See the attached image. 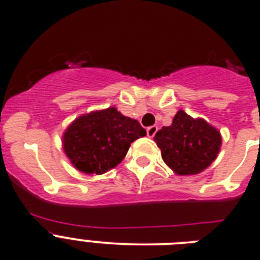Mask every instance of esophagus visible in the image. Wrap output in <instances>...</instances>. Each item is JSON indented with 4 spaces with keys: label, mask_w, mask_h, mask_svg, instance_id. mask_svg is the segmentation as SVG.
Listing matches in <instances>:
<instances>
[{
    "label": "esophagus",
    "mask_w": 260,
    "mask_h": 260,
    "mask_svg": "<svg viewBox=\"0 0 260 260\" xmlns=\"http://www.w3.org/2000/svg\"><path fill=\"white\" fill-rule=\"evenodd\" d=\"M156 132H157V127L156 125H151V127L147 128V137L152 138L156 135Z\"/></svg>",
    "instance_id": "1"
}]
</instances>
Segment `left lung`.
<instances>
[{"instance_id": "8db88e82", "label": "left lung", "mask_w": 260, "mask_h": 260, "mask_svg": "<svg viewBox=\"0 0 260 260\" xmlns=\"http://www.w3.org/2000/svg\"><path fill=\"white\" fill-rule=\"evenodd\" d=\"M164 162L181 176L202 173L217 158L222 145L220 131L203 118L178 110L173 123L153 137Z\"/></svg>"}]
</instances>
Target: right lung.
Segmentation results:
<instances>
[{
	"instance_id": "add662e5",
	"label": "right lung",
	"mask_w": 260,
	"mask_h": 260,
	"mask_svg": "<svg viewBox=\"0 0 260 260\" xmlns=\"http://www.w3.org/2000/svg\"><path fill=\"white\" fill-rule=\"evenodd\" d=\"M143 136L138 120L110 107L77 117L63 132L62 147L80 173L102 175L119 165L131 143Z\"/></svg>"
}]
</instances>
